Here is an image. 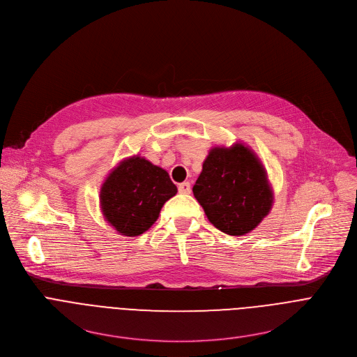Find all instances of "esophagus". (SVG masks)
Listing matches in <instances>:
<instances>
[{"label": "esophagus", "instance_id": "obj_1", "mask_svg": "<svg viewBox=\"0 0 357 357\" xmlns=\"http://www.w3.org/2000/svg\"><path fill=\"white\" fill-rule=\"evenodd\" d=\"M178 190L182 195H189L190 193V183L189 182H182L178 185Z\"/></svg>", "mask_w": 357, "mask_h": 357}]
</instances>
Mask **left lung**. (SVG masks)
<instances>
[{"instance_id":"1","label":"left lung","mask_w":357,"mask_h":357,"mask_svg":"<svg viewBox=\"0 0 357 357\" xmlns=\"http://www.w3.org/2000/svg\"><path fill=\"white\" fill-rule=\"evenodd\" d=\"M192 190L209 222L230 236L256 229L274 200L261 161L241 142L212 148Z\"/></svg>"}]
</instances>
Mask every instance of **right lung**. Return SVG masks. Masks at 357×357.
<instances>
[{"label": "right lung", "mask_w": 357, "mask_h": 357, "mask_svg": "<svg viewBox=\"0 0 357 357\" xmlns=\"http://www.w3.org/2000/svg\"><path fill=\"white\" fill-rule=\"evenodd\" d=\"M176 186L168 172L134 155L121 161L100 189L105 219L123 236H139L154 225Z\"/></svg>", "instance_id": "add662e5"}]
</instances>
